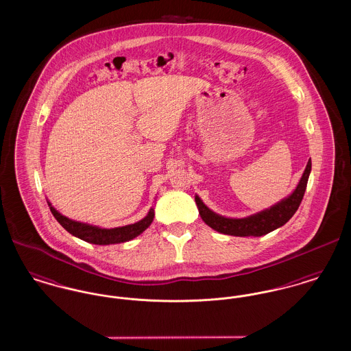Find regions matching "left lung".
<instances>
[{
    "mask_svg": "<svg viewBox=\"0 0 351 351\" xmlns=\"http://www.w3.org/2000/svg\"><path fill=\"white\" fill-rule=\"evenodd\" d=\"M311 169L312 162L309 159L306 167L302 172L300 182L289 196L284 197L283 200L276 202L267 209L254 213L247 217H225L209 209L197 195L195 196V201L199 208V213L202 221L218 233L234 237H261L283 226L284 223H287L296 213L306 189Z\"/></svg>",
    "mask_w": 351,
    "mask_h": 351,
    "instance_id": "obj_1",
    "label": "left lung"
}]
</instances>
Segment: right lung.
<instances>
[{
	"label": "right lung",
	"instance_id": "1",
	"mask_svg": "<svg viewBox=\"0 0 351 351\" xmlns=\"http://www.w3.org/2000/svg\"><path fill=\"white\" fill-rule=\"evenodd\" d=\"M47 204L50 206L51 213L53 215V217L56 218V221L67 230L68 233L93 245H114V243H123V242L132 241L150 226L155 216L154 208H151L147 216L135 223L105 229L96 225H90V223H85V222L66 217L51 205L50 201H47Z\"/></svg>",
	"mask_w": 351,
	"mask_h": 351
}]
</instances>
